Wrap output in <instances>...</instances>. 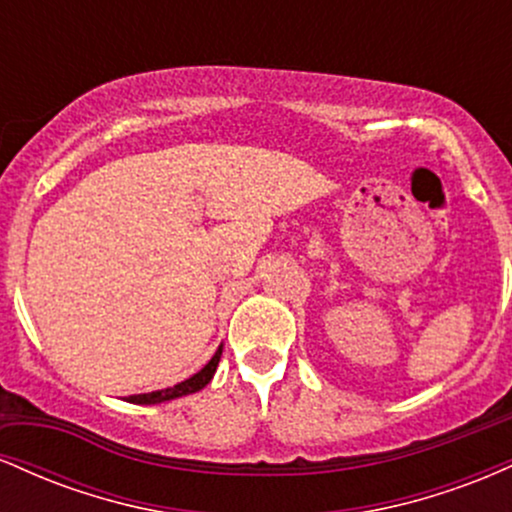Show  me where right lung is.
<instances>
[{"instance_id": "right-lung-1", "label": "right lung", "mask_w": 512, "mask_h": 512, "mask_svg": "<svg viewBox=\"0 0 512 512\" xmlns=\"http://www.w3.org/2000/svg\"><path fill=\"white\" fill-rule=\"evenodd\" d=\"M221 351H223V346H219V351H216V354L211 356V361L207 363V366L199 370V373L192 375V378L182 380V383L173 385V387H166V390L146 392V395H132V397H127V402H132V404H161V402H168V399H175V397H182V395H192V392H199V390H202V387L209 385L211 378H214L216 366H219Z\"/></svg>"}]
</instances>
